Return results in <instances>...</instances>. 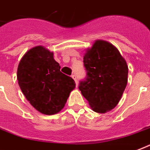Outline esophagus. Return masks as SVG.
Listing matches in <instances>:
<instances>
[{"mask_svg":"<svg viewBox=\"0 0 150 150\" xmlns=\"http://www.w3.org/2000/svg\"><path fill=\"white\" fill-rule=\"evenodd\" d=\"M71 78H72L73 79L75 80V83H76V86H77L78 85V83H77V79H76V76H75V75H71Z\"/></svg>","mask_w":150,"mask_h":150,"instance_id":"obj_1","label":"esophagus"}]
</instances>
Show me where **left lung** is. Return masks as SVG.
Instances as JSON below:
<instances>
[{
    "mask_svg": "<svg viewBox=\"0 0 150 150\" xmlns=\"http://www.w3.org/2000/svg\"><path fill=\"white\" fill-rule=\"evenodd\" d=\"M86 79L81 82V93L92 110L105 113L120 100L127 84L128 67L117 48L110 42L96 40L83 56Z\"/></svg>",
    "mask_w": 150,
    "mask_h": 150,
    "instance_id": "obj_1",
    "label": "left lung"
}]
</instances>
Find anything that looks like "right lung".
Instances as JSON below:
<instances>
[{
	"mask_svg": "<svg viewBox=\"0 0 150 150\" xmlns=\"http://www.w3.org/2000/svg\"><path fill=\"white\" fill-rule=\"evenodd\" d=\"M17 79L30 104L45 115L62 110L75 88L72 78L60 71L53 52L42 45L31 48L23 56L17 68Z\"/></svg>",
	"mask_w": 150,
	"mask_h": 150,
	"instance_id": "add662e5",
	"label": "right lung"
}]
</instances>
